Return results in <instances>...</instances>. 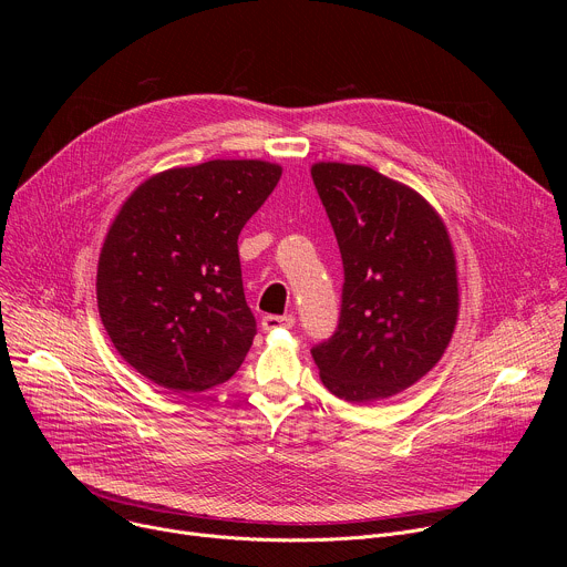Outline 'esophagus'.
Returning <instances> with one entry per match:
<instances>
[{"mask_svg": "<svg viewBox=\"0 0 567 567\" xmlns=\"http://www.w3.org/2000/svg\"><path fill=\"white\" fill-rule=\"evenodd\" d=\"M296 318L291 313H285V316H276V313H267L262 318V330L265 332H276V330H291L293 328Z\"/></svg>", "mask_w": 567, "mask_h": 567, "instance_id": "1", "label": "esophagus"}]
</instances>
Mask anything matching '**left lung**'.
Segmentation results:
<instances>
[{
  "label": "left lung",
  "instance_id": "1",
  "mask_svg": "<svg viewBox=\"0 0 567 567\" xmlns=\"http://www.w3.org/2000/svg\"><path fill=\"white\" fill-rule=\"evenodd\" d=\"M311 179L343 260L334 334L311 348L322 385L368 403L420 381L457 320L455 256L431 204L368 166L316 164Z\"/></svg>",
  "mask_w": 567,
  "mask_h": 567
}]
</instances>
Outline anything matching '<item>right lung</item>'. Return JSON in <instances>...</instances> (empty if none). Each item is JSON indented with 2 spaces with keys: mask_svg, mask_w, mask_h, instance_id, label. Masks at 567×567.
Wrapping results in <instances>:
<instances>
[{
  "mask_svg": "<svg viewBox=\"0 0 567 567\" xmlns=\"http://www.w3.org/2000/svg\"><path fill=\"white\" fill-rule=\"evenodd\" d=\"M267 161H206L141 184L116 215L96 296L118 354L173 392L228 381L258 332L237 235L274 193Z\"/></svg>",
  "mask_w": 567,
  "mask_h": 567,
  "instance_id": "1",
  "label": "right lung"
}]
</instances>
